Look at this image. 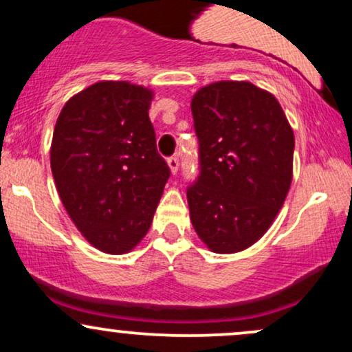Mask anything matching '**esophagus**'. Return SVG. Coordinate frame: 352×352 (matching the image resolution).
Instances as JSON below:
<instances>
[{"instance_id":"34e87169","label":"esophagus","mask_w":352,"mask_h":352,"mask_svg":"<svg viewBox=\"0 0 352 352\" xmlns=\"http://www.w3.org/2000/svg\"><path fill=\"white\" fill-rule=\"evenodd\" d=\"M167 162H168V167H170V172H172V173L179 172V157L172 155L170 159L167 160Z\"/></svg>"}]
</instances>
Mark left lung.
Wrapping results in <instances>:
<instances>
[{"mask_svg":"<svg viewBox=\"0 0 352 352\" xmlns=\"http://www.w3.org/2000/svg\"><path fill=\"white\" fill-rule=\"evenodd\" d=\"M200 173L187 188L190 220L215 253L265 235L293 179L294 135L276 98L246 80H220L192 99Z\"/></svg>","mask_w":352,"mask_h":352,"instance_id":"obj_1","label":"left lung"}]
</instances>
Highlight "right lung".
<instances>
[{"label": "right lung", "instance_id": "1", "mask_svg": "<svg viewBox=\"0 0 352 352\" xmlns=\"http://www.w3.org/2000/svg\"><path fill=\"white\" fill-rule=\"evenodd\" d=\"M151 100L142 86L102 80L72 96L56 122V188L79 232L104 253H127L142 240L170 177L157 152Z\"/></svg>", "mask_w": 352, "mask_h": 352}]
</instances>
